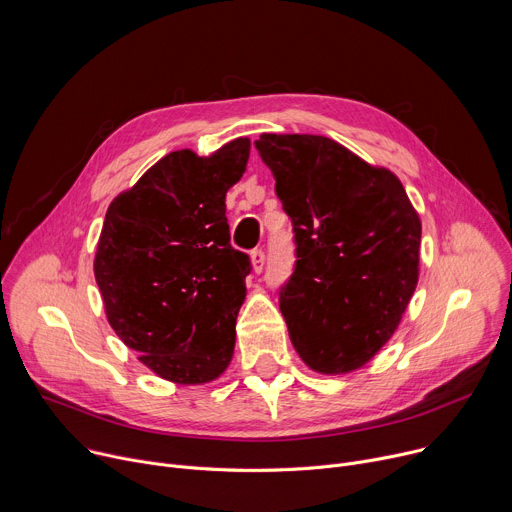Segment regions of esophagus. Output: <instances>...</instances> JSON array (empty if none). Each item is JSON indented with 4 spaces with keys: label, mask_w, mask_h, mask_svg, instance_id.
<instances>
[{
    "label": "esophagus",
    "mask_w": 512,
    "mask_h": 512,
    "mask_svg": "<svg viewBox=\"0 0 512 512\" xmlns=\"http://www.w3.org/2000/svg\"><path fill=\"white\" fill-rule=\"evenodd\" d=\"M251 267L255 273H261V269L265 267V253L261 249L251 251Z\"/></svg>",
    "instance_id": "34e87169"
}]
</instances>
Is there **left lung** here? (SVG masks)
<instances>
[{
  "instance_id": "1",
  "label": "left lung",
  "mask_w": 512,
  "mask_h": 512,
  "mask_svg": "<svg viewBox=\"0 0 512 512\" xmlns=\"http://www.w3.org/2000/svg\"><path fill=\"white\" fill-rule=\"evenodd\" d=\"M255 148L296 233V271L279 291L291 344L316 373H352L411 302L421 218L391 170L330 137L263 133Z\"/></svg>"
}]
</instances>
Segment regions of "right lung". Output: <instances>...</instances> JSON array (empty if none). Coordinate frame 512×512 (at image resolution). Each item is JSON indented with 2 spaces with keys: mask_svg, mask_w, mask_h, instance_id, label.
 Returning a JSON list of instances; mask_svg holds the SVG:
<instances>
[{
  "mask_svg": "<svg viewBox=\"0 0 512 512\" xmlns=\"http://www.w3.org/2000/svg\"><path fill=\"white\" fill-rule=\"evenodd\" d=\"M251 139L210 156H164L113 198L95 253L105 316L158 377L204 385L235 352L249 257L231 247L227 192L245 174Z\"/></svg>",
  "mask_w": 512,
  "mask_h": 512,
  "instance_id": "add662e5",
  "label": "right lung"
}]
</instances>
